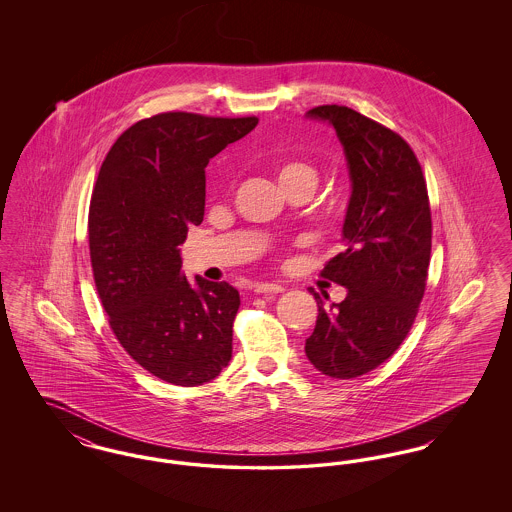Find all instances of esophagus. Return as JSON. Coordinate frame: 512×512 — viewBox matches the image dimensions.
Wrapping results in <instances>:
<instances>
[{"label": "esophagus", "instance_id": "34e87169", "mask_svg": "<svg viewBox=\"0 0 512 512\" xmlns=\"http://www.w3.org/2000/svg\"><path fill=\"white\" fill-rule=\"evenodd\" d=\"M284 288L278 284H268V282H261L255 286V293H282Z\"/></svg>", "mask_w": 512, "mask_h": 512}]
</instances>
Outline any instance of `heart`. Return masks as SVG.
Returning <instances> with one entry per match:
<instances>
[{"instance_id":"b5f03b06","label":"heart","mask_w":512,"mask_h":512,"mask_svg":"<svg viewBox=\"0 0 512 512\" xmlns=\"http://www.w3.org/2000/svg\"><path fill=\"white\" fill-rule=\"evenodd\" d=\"M278 180H280V184H288V182H295V180L317 182V172L307 163L286 161L278 167Z\"/></svg>"}]
</instances>
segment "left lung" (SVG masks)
Segmentation results:
<instances>
[{
	"label": "left lung",
	"instance_id": "left-lung-1",
	"mask_svg": "<svg viewBox=\"0 0 512 512\" xmlns=\"http://www.w3.org/2000/svg\"><path fill=\"white\" fill-rule=\"evenodd\" d=\"M307 117L334 126L351 197L343 251L320 272L347 295L324 307L311 290L318 317L305 353L322 374L349 380L390 359L413 326L430 267V201L420 163L399 134L343 105H320Z\"/></svg>",
	"mask_w": 512,
	"mask_h": 512
}]
</instances>
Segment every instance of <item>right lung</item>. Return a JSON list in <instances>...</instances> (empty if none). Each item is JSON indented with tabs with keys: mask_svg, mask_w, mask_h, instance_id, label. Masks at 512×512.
I'll list each match as a JSON object with an SVG mask.
<instances>
[{
	"mask_svg": "<svg viewBox=\"0 0 512 512\" xmlns=\"http://www.w3.org/2000/svg\"><path fill=\"white\" fill-rule=\"evenodd\" d=\"M259 119L161 113L124 130L92 194L94 280L124 351L174 386H201L232 359L240 293L182 274L178 245L205 211V167Z\"/></svg>",
	"mask_w": 512,
	"mask_h": 512,
	"instance_id": "1",
	"label": "right lung"
}]
</instances>
